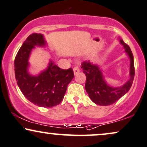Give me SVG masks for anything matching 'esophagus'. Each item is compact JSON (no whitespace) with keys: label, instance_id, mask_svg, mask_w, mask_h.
Masks as SVG:
<instances>
[{"label":"esophagus","instance_id":"esophagus-1","mask_svg":"<svg viewBox=\"0 0 147 147\" xmlns=\"http://www.w3.org/2000/svg\"><path fill=\"white\" fill-rule=\"evenodd\" d=\"M73 71H74V74H75V75H77V74L80 71V69H79L78 66H75L73 68Z\"/></svg>","mask_w":147,"mask_h":147}]
</instances>
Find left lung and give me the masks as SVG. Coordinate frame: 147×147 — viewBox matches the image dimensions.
Segmentation results:
<instances>
[{
  "mask_svg": "<svg viewBox=\"0 0 147 147\" xmlns=\"http://www.w3.org/2000/svg\"><path fill=\"white\" fill-rule=\"evenodd\" d=\"M120 42L130 58L129 80L121 87L113 88L106 84L101 71L96 65L93 64L89 61H84L81 63V68L84 70V73L86 76L85 85L86 92L90 99L97 105H112L129 90L132 86L135 75L134 56L129 47L123 40H120Z\"/></svg>",
  "mask_w": 147,
  "mask_h": 147,
  "instance_id": "obj_1",
  "label": "left lung"
}]
</instances>
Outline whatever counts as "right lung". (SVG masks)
Returning a JSON list of instances; mask_svg holds the SVG:
<instances>
[{
	"label": "right lung",
	"instance_id": "1",
	"mask_svg": "<svg viewBox=\"0 0 147 147\" xmlns=\"http://www.w3.org/2000/svg\"><path fill=\"white\" fill-rule=\"evenodd\" d=\"M46 42L40 33H32L19 49L14 60L17 84L24 96L35 105L52 107L62 101L68 85L74 77L72 68L64 70L51 61L47 70L38 76L27 72L29 55L35 46L43 47Z\"/></svg>",
	"mask_w": 147,
	"mask_h": 147
}]
</instances>
